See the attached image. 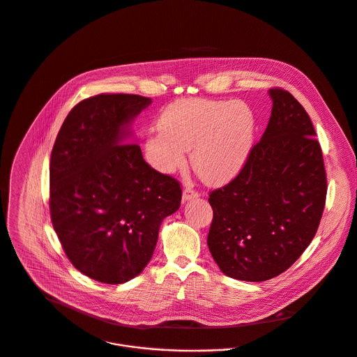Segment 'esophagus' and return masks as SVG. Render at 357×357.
<instances>
[{
    "mask_svg": "<svg viewBox=\"0 0 357 357\" xmlns=\"http://www.w3.org/2000/svg\"><path fill=\"white\" fill-rule=\"evenodd\" d=\"M201 194L197 191V190H192V188H185L183 191V201H190V199H195L198 198Z\"/></svg>",
    "mask_w": 357,
    "mask_h": 357,
    "instance_id": "34e87169",
    "label": "esophagus"
}]
</instances>
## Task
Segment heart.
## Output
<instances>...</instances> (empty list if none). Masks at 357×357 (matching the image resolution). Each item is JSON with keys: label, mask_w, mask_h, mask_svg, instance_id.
Masks as SVG:
<instances>
[{"label": "heart", "mask_w": 357, "mask_h": 357, "mask_svg": "<svg viewBox=\"0 0 357 357\" xmlns=\"http://www.w3.org/2000/svg\"><path fill=\"white\" fill-rule=\"evenodd\" d=\"M255 127V116L243 102L178 99L162 112L160 132L148 137L146 158L159 172L173 173L191 151L194 172L208 184H225L245 165Z\"/></svg>", "instance_id": "b5f03b06"}]
</instances>
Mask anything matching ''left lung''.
Here are the masks:
<instances>
[{"mask_svg":"<svg viewBox=\"0 0 357 357\" xmlns=\"http://www.w3.org/2000/svg\"><path fill=\"white\" fill-rule=\"evenodd\" d=\"M271 119L240 173L209 194L208 247L220 271L262 282L290 268L314 238L326 173L314 126L282 88L269 89Z\"/></svg>","mask_w":357,"mask_h":357,"instance_id":"1","label":"left lung"}]
</instances>
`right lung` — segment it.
Returning <instances> with one entry per match:
<instances>
[{
  "mask_svg": "<svg viewBox=\"0 0 357 357\" xmlns=\"http://www.w3.org/2000/svg\"><path fill=\"white\" fill-rule=\"evenodd\" d=\"M151 99L100 93L68 113L50 159V216L63 250L84 275L107 284L144 271L181 187L152 169L126 127Z\"/></svg>",
  "mask_w": 357,
  "mask_h": 357,
  "instance_id": "1",
  "label": "right lung"
}]
</instances>
